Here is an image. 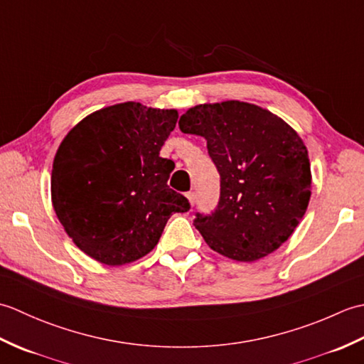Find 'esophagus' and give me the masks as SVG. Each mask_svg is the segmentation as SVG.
Wrapping results in <instances>:
<instances>
[{"label": "esophagus", "mask_w": 364, "mask_h": 364, "mask_svg": "<svg viewBox=\"0 0 364 364\" xmlns=\"http://www.w3.org/2000/svg\"><path fill=\"white\" fill-rule=\"evenodd\" d=\"M188 200L191 202V205L194 206V203H196V192L192 191V192H188Z\"/></svg>", "instance_id": "esophagus-1"}]
</instances>
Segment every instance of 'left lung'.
Returning <instances> with one entry per match:
<instances>
[{"label":"left lung","mask_w":364,"mask_h":364,"mask_svg":"<svg viewBox=\"0 0 364 364\" xmlns=\"http://www.w3.org/2000/svg\"><path fill=\"white\" fill-rule=\"evenodd\" d=\"M180 129L206 139L220 175V197L196 228L214 252L252 262L275 252L297 228L311 197L308 150L288 123L257 105H198Z\"/></svg>","instance_id":"obj_1"}]
</instances>
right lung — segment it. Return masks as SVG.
I'll return each instance as SVG.
<instances>
[{"instance_id":"1","label":"right lung","mask_w":364,"mask_h":364,"mask_svg":"<svg viewBox=\"0 0 364 364\" xmlns=\"http://www.w3.org/2000/svg\"><path fill=\"white\" fill-rule=\"evenodd\" d=\"M176 120L175 109L127 102L87 115L60 142L53 208L90 258L107 266L142 258L170 215L189 211L188 198L167 184L173 161L159 156Z\"/></svg>"}]
</instances>
